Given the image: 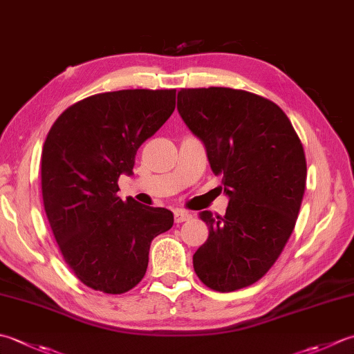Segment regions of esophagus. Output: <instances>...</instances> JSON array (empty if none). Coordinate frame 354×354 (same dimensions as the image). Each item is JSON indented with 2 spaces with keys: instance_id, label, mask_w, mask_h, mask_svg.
I'll list each match as a JSON object with an SVG mask.
<instances>
[{
  "instance_id": "obj_1",
  "label": "esophagus",
  "mask_w": 354,
  "mask_h": 354,
  "mask_svg": "<svg viewBox=\"0 0 354 354\" xmlns=\"http://www.w3.org/2000/svg\"><path fill=\"white\" fill-rule=\"evenodd\" d=\"M192 219V213L185 212V210H175V223L181 224L184 221Z\"/></svg>"
}]
</instances>
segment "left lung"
Segmentation results:
<instances>
[{"mask_svg":"<svg viewBox=\"0 0 354 354\" xmlns=\"http://www.w3.org/2000/svg\"><path fill=\"white\" fill-rule=\"evenodd\" d=\"M178 110L230 198L224 216L199 214L209 238L193 254L195 273L221 293L252 286L296 225L307 181L302 142L278 104L245 90L181 88Z\"/></svg>","mask_w":354,"mask_h":354,"instance_id":"8db88e82","label":"left lung"}]
</instances>
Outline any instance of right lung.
Returning <instances> with one entry per match:
<instances>
[{"label":"right lung","instance_id":"obj_1","mask_svg":"<svg viewBox=\"0 0 354 354\" xmlns=\"http://www.w3.org/2000/svg\"><path fill=\"white\" fill-rule=\"evenodd\" d=\"M176 106V90H116L66 109L41 155V192L62 259L84 286L121 295L141 282L153 238L173 213L118 196L140 145Z\"/></svg>","mask_w":354,"mask_h":354}]
</instances>
